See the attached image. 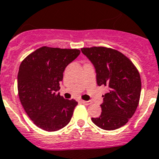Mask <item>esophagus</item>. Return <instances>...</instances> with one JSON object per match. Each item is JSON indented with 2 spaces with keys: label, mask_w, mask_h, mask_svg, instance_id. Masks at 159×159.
Wrapping results in <instances>:
<instances>
[{
  "label": "esophagus",
  "mask_w": 159,
  "mask_h": 159,
  "mask_svg": "<svg viewBox=\"0 0 159 159\" xmlns=\"http://www.w3.org/2000/svg\"><path fill=\"white\" fill-rule=\"evenodd\" d=\"M82 102L83 103V104L86 105V106L91 104V102H90V101H85V100H82Z\"/></svg>",
  "instance_id": "1"
}]
</instances>
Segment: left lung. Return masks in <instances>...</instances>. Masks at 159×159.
I'll list each match as a JSON object with an SVG mask.
<instances>
[{"label": "left lung", "instance_id": "8db88e82", "mask_svg": "<svg viewBox=\"0 0 159 159\" xmlns=\"http://www.w3.org/2000/svg\"><path fill=\"white\" fill-rule=\"evenodd\" d=\"M81 50L95 68L97 84L108 89V93L102 95L100 116L92 118V121L104 130L122 127L135 113L139 103V72L126 56L115 49L92 47Z\"/></svg>", "mask_w": 159, "mask_h": 159}]
</instances>
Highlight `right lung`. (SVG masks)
<instances>
[{
    "label": "right lung",
    "instance_id": "add662e5",
    "mask_svg": "<svg viewBox=\"0 0 159 159\" xmlns=\"http://www.w3.org/2000/svg\"><path fill=\"white\" fill-rule=\"evenodd\" d=\"M78 49L43 46L22 61L18 73V90L24 110L37 127L54 132L65 127L77 105L59 93L65 68L80 54Z\"/></svg>",
    "mask_w": 159,
    "mask_h": 159
}]
</instances>
